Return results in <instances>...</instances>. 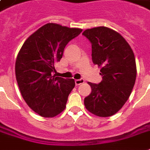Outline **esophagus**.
I'll use <instances>...</instances> for the list:
<instances>
[{"mask_svg": "<svg viewBox=\"0 0 150 150\" xmlns=\"http://www.w3.org/2000/svg\"><path fill=\"white\" fill-rule=\"evenodd\" d=\"M84 79H75V85L76 86H79V85L82 84V83H84Z\"/></svg>", "mask_w": 150, "mask_h": 150, "instance_id": "1", "label": "esophagus"}]
</instances>
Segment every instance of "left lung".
Instances as JSON below:
<instances>
[{"instance_id":"left-lung-1","label":"left lung","mask_w":150,"mask_h":150,"mask_svg":"<svg viewBox=\"0 0 150 150\" xmlns=\"http://www.w3.org/2000/svg\"><path fill=\"white\" fill-rule=\"evenodd\" d=\"M82 35L92 44V60L101 68L103 80L88 82L92 93L84 99L89 112L99 117L116 114L129 98L136 79L134 53L118 33L100 26L85 30Z\"/></svg>"}]
</instances>
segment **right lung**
Listing matches in <instances>:
<instances>
[{
	"label": "right lung",
	"mask_w": 150,
	"mask_h": 150,
	"mask_svg": "<svg viewBox=\"0 0 150 150\" xmlns=\"http://www.w3.org/2000/svg\"><path fill=\"white\" fill-rule=\"evenodd\" d=\"M82 29L55 23L40 27L23 43L15 62V75L25 101L43 117H53L65 109L75 87L73 79L53 75L68 42Z\"/></svg>",
	"instance_id": "right-lung-1"
}]
</instances>
